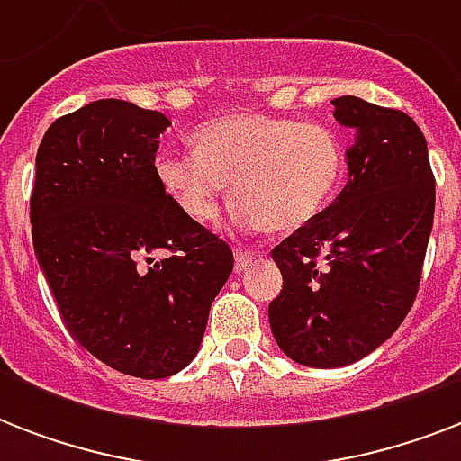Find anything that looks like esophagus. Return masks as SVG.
I'll return each mask as SVG.
<instances>
[{
	"label": "esophagus",
	"mask_w": 461,
	"mask_h": 461,
	"mask_svg": "<svg viewBox=\"0 0 461 461\" xmlns=\"http://www.w3.org/2000/svg\"><path fill=\"white\" fill-rule=\"evenodd\" d=\"M253 258H256V251H251V249H237V253H234V260H237L234 270H237V273H244L246 267L253 263Z\"/></svg>",
	"instance_id": "esophagus-1"
}]
</instances>
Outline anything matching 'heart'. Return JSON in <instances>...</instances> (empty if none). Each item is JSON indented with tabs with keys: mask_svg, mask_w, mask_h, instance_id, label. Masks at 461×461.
Returning <instances> with one entry per match:
<instances>
[{
	"mask_svg": "<svg viewBox=\"0 0 461 461\" xmlns=\"http://www.w3.org/2000/svg\"><path fill=\"white\" fill-rule=\"evenodd\" d=\"M194 146L188 153H159L155 172L176 208L198 224L215 220L231 184L239 224L302 230L332 203L347 169L339 136L299 119H212L194 133Z\"/></svg>",
	"mask_w": 461,
	"mask_h": 461,
	"instance_id": "obj_1",
	"label": "heart"
}]
</instances>
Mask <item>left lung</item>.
<instances>
[{"label":"left lung","instance_id":"8db88e82","mask_svg":"<svg viewBox=\"0 0 461 461\" xmlns=\"http://www.w3.org/2000/svg\"><path fill=\"white\" fill-rule=\"evenodd\" d=\"M335 119L357 129L349 181L313 222L273 249L282 292L267 315L275 342L313 368L349 366L407 318L433 230L436 176L409 114L344 95Z\"/></svg>","mask_w":461,"mask_h":461}]
</instances>
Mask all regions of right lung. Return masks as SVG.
Instances as JSON below:
<instances>
[{
    "mask_svg": "<svg viewBox=\"0 0 461 461\" xmlns=\"http://www.w3.org/2000/svg\"><path fill=\"white\" fill-rule=\"evenodd\" d=\"M162 112L97 100L52 122L35 158L32 246L74 339L114 371L186 368L231 249L188 220L155 172Z\"/></svg>",
    "mask_w": 461,
    "mask_h": 461,
    "instance_id": "right-lung-1",
    "label": "right lung"
}]
</instances>
